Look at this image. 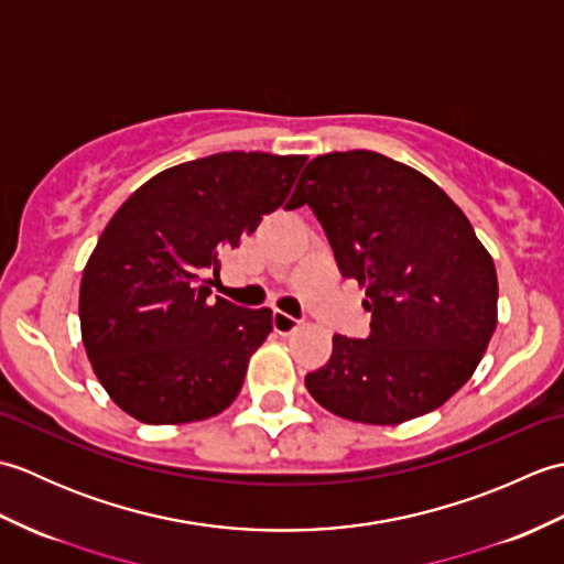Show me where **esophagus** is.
Wrapping results in <instances>:
<instances>
[{"mask_svg":"<svg viewBox=\"0 0 564 564\" xmlns=\"http://www.w3.org/2000/svg\"><path fill=\"white\" fill-rule=\"evenodd\" d=\"M297 325H301V319L283 313V310H273V329L279 334H291Z\"/></svg>","mask_w":564,"mask_h":564,"instance_id":"34e87169","label":"esophagus"}]
</instances>
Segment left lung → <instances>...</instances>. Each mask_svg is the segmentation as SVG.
Segmentation results:
<instances>
[{
    "label": "left lung",
    "mask_w": 564,
    "mask_h": 564,
    "mask_svg": "<svg viewBox=\"0 0 564 564\" xmlns=\"http://www.w3.org/2000/svg\"><path fill=\"white\" fill-rule=\"evenodd\" d=\"M307 203L337 267L366 289L370 334H334L329 361L305 376L332 414L402 424L458 392L497 327V271L470 220L422 172L386 154H319L293 206Z\"/></svg>",
    "instance_id": "8db88e82"
}]
</instances>
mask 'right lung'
<instances>
[{"instance_id":"add662e5","label":"right lung","mask_w":564,"mask_h":564,"mask_svg":"<svg viewBox=\"0 0 564 564\" xmlns=\"http://www.w3.org/2000/svg\"><path fill=\"white\" fill-rule=\"evenodd\" d=\"M305 160L218 152L176 164L106 225L82 273V341L104 390L138 422H200L242 390L273 313L208 301L206 275L283 206Z\"/></svg>"}]
</instances>
